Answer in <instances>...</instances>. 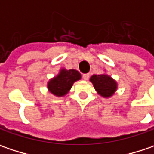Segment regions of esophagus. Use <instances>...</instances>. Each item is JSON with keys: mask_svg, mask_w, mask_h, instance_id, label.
Here are the masks:
<instances>
[{"mask_svg": "<svg viewBox=\"0 0 154 154\" xmlns=\"http://www.w3.org/2000/svg\"><path fill=\"white\" fill-rule=\"evenodd\" d=\"M89 77H90V74H84L82 75V78L84 79L85 80H87L89 79Z\"/></svg>", "mask_w": 154, "mask_h": 154, "instance_id": "1", "label": "esophagus"}]
</instances>
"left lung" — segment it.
I'll return each instance as SVG.
<instances>
[{
    "mask_svg": "<svg viewBox=\"0 0 154 154\" xmlns=\"http://www.w3.org/2000/svg\"><path fill=\"white\" fill-rule=\"evenodd\" d=\"M90 81L93 84V86L98 94L104 98L112 96L117 88L116 82L107 74H94L90 78Z\"/></svg>",
    "mask_w": 154,
    "mask_h": 154,
    "instance_id": "8db88e82",
    "label": "left lung"
}]
</instances>
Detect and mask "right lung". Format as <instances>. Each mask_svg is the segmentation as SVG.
Returning <instances> with one entry per match:
<instances>
[{"instance_id": "1", "label": "right lung", "mask_w": 154, "mask_h": 154, "mask_svg": "<svg viewBox=\"0 0 154 154\" xmlns=\"http://www.w3.org/2000/svg\"><path fill=\"white\" fill-rule=\"evenodd\" d=\"M80 77L81 75L77 70L62 69L57 76L48 82V89L52 94L57 97H62L68 93L74 82L80 80Z\"/></svg>"}]
</instances>
